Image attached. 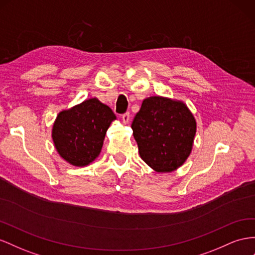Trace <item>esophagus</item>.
Returning a JSON list of instances; mask_svg holds the SVG:
<instances>
[{"mask_svg": "<svg viewBox=\"0 0 255 255\" xmlns=\"http://www.w3.org/2000/svg\"><path fill=\"white\" fill-rule=\"evenodd\" d=\"M129 118H130V116L128 113L123 114L122 115V122L125 123V125H127V123H128V121H129Z\"/></svg>", "mask_w": 255, "mask_h": 255, "instance_id": "obj_1", "label": "esophagus"}]
</instances>
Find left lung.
Here are the masks:
<instances>
[{"instance_id":"1","label":"left lung","mask_w":255,"mask_h":255,"mask_svg":"<svg viewBox=\"0 0 255 255\" xmlns=\"http://www.w3.org/2000/svg\"><path fill=\"white\" fill-rule=\"evenodd\" d=\"M132 129L142 161L156 173H170L189 157L196 121L182 101L150 96L142 101Z\"/></svg>"}]
</instances>
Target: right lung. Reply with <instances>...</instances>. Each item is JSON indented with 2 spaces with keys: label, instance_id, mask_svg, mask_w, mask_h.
Instances as JSON below:
<instances>
[{
  "label": "right lung",
  "instance_id": "right-lung-1",
  "mask_svg": "<svg viewBox=\"0 0 255 255\" xmlns=\"http://www.w3.org/2000/svg\"><path fill=\"white\" fill-rule=\"evenodd\" d=\"M116 116L96 98L58 114L51 136L59 155L74 166H87L101 153L105 135Z\"/></svg>",
  "mask_w": 255,
  "mask_h": 255
}]
</instances>
